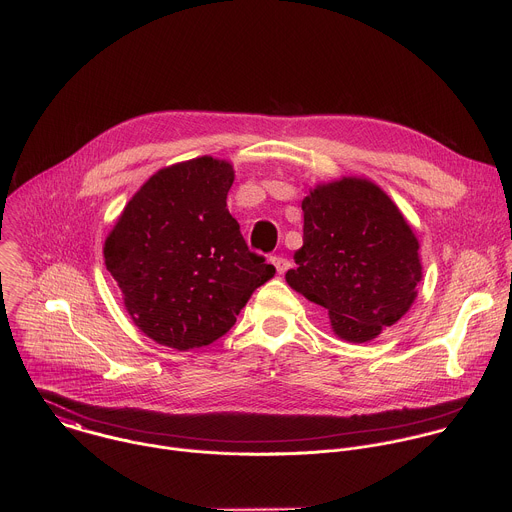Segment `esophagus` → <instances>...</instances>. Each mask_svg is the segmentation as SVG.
<instances>
[{
	"mask_svg": "<svg viewBox=\"0 0 512 512\" xmlns=\"http://www.w3.org/2000/svg\"><path fill=\"white\" fill-rule=\"evenodd\" d=\"M271 261H273V265H275L277 275H283V273L289 269V261H287L285 257H273Z\"/></svg>",
	"mask_w": 512,
	"mask_h": 512,
	"instance_id": "esophagus-1",
	"label": "esophagus"
}]
</instances>
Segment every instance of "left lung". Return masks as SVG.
<instances>
[{"mask_svg":"<svg viewBox=\"0 0 512 512\" xmlns=\"http://www.w3.org/2000/svg\"><path fill=\"white\" fill-rule=\"evenodd\" d=\"M302 210L304 245L287 285L328 312L338 338H377L409 312L423 277L407 218L381 186L358 176L316 184Z\"/></svg>","mask_w":512,"mask_h":512,"instance_id":"obj_1","label":"left lung"}]
</instances>
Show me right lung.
<instances>
[{"instance_id":"1","label":"right lung","mask_w":512,"mask_h":512,"mask_svg":"<svg viewBox=\"0 0 512 512\" xmlns=\"http://www.w3.org/2000/svg\"><path fill=\"white\" fill-rule=\"evenodd\" d=\"M233 182V164L212 156L162 168L105 239V265L127 314L162 346L190 350L221 338L275 275L227 208Z\"/></svg>"}]
</instances>
